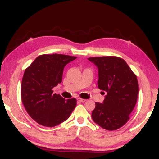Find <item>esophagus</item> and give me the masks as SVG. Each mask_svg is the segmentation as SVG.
Here are the masks:
<instances>
[{
  "label": "esophagus",
  "instance_id": "1",
  "mask_svg": "<svg viewBox=\"0 0 159 159\" xmlns=\"http://www.w3.org/2000/svg\"><path fill=\"white\" fill-rule=\"evenodd\" d=\"M78 101L81 102H86V99H84V98H78Z\"/></svg>",
  "mask_w": 159,
  "mask_h": 159
}]
</instances>
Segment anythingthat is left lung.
Instances as JSON below:
<instances>
[{
    "mask_svg": "<svg viewBox=\"0 0 159 159\" xmlns=\"http://www.w3.org/2000/svg\"><path fill=\"white\" fill-rule=\"evenodd\" d=\"M98 69V87L107 92L103 103L96 102L93 120L99 126L114 131L129 121L138 95L136 75L121 57H89Z\"/></svg>",
    "mask_w": 159,
    "mask_h": 159,
    "instance_id": "1",
    "label": "left lung"
}]
</instances>
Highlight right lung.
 <instances>
[{"label":"right lung","instance_id":"right-lung-1","mask_svg":"<svg viewBox=\"0 0 159 159\" xmlns=\"http://www.w3.org/2000/svg\"><path fill=\"white\" fill-rule=\"evenodd\" d=\"M76 57L42 54L25 69L21 81V101L27 114L40 125H59L68 119L75 107V98L66 101L60 95L53 93V88L61 83L65 66Z\"/></svg>","mask_w":159,"mask_h":159}]
</instances>
